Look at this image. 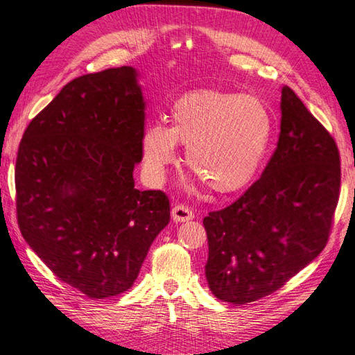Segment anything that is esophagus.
Instances as JSON below:
<instances>
[{
  "label": "esophagus",
  "mask_w": 355,
  "mask_h": 355,
  "mask_svg": "<svg viewBox=\"0 0 355 355\" xmlns=\"http://www.w3.org/2000/svg\"><path fill=\"white\" fill-rule=\"evenodd\" d=\"M173 222H188L194 219V211L184 205H175L172 208Z\"/></svg>",
  "instance_id": "obj_1"
}]
</instances>
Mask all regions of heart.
<instances>
[{
    "label": "heart",
    "instance_id": "1",
    "mask_svg": "<svg viewBox=\"0 0 355 355\" xmlns=\"http://www.w3.org/2000/svg\"><path fill=\"white\" fill-rule=\"evenodd\" d=\"M272 116L252 95L202 89L171 107V127L153 123L142 135V158L150 178L161 182L175 163L177 144L188 147L186 161L220 194L248 184L272 137Z\"/></svg>",
    "mask_w": 355,
    "mask_h": 355
}]
</instances>
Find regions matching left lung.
<instances>
[{
	"label": "left lung",
	"instance_id": "obj_1",
	"mask_svg": "<svg viewBox=\"0 0 355 355\" xmlns=\"http://www.w3.org/2000/svg\"><path fill=\"white\" fill-rule=\"evenodd\" d=\"M280 92V135L266 169L236 202L203 219L208 286L225 302L268 296L313 261L338 203L334 137L290 87Z\"/></svg>",
	"mask_w": 355,
	"mask_h": 355
}]
</instances>
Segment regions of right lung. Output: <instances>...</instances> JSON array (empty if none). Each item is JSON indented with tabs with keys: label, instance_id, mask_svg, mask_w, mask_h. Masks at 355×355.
Here are the masks:
<instances>
[{
	"label": "right lung",
	"instance_id": "add662e5",
	"mask_svg": "<svg viewBox=\"0 0 355 355\" xmlns=\"http://www.w3.org/2000/svg\"><path fill=\"white\" fill-rule=\"evenodd\" d=\"M144 120L139 71L107 69L65 84L20 142L21 235L59 279L92 299L131 288L169 224L164 192L135 188Z\"/></svg>",
	"mask_w": 355,
	"mask_h": 355
}]
</instances>
